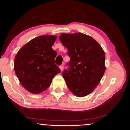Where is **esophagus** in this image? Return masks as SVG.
Instances as JSON below:
<instances>
[{"label": "esophagus", "mask_w": 130, "mask_h": 130, "mask_svg": "<svg viewBox=\"0 0 130 130\" xmlns=\"http://www.w3.org/2000/svg\"><path fill=\"white\" fill-rule=\"evenodd\" d=\"M60 69H61V72H62V70H63V64H62V65L60 66Z\"/></svg>", "instance_id": "obj_1"}]
</instances>
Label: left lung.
<instances>
[{"instance_id": "1", "label": "left lung", "mask_w": 130, "mask_h": 130, "mask_svg": "<svg viewBox=\"0 0 130 130\" xmlns=\"http://www.w3.org/2000/svg\"><path fill=\"white\" fill-rule=\"evenodd\" d=\"M59 39L70 58L69 67L62 73L67 87L76 96H87L94 91L105 72L104 50L92 37L81 32L62 33Z\"/></svg>"}]
</instances>
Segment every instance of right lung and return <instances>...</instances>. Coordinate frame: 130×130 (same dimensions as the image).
<instances>
[{
  "mask_svg": "<svg viewBox=\"0 0 130 130\" xmlns=\"http://www.w3.org/2000/svg\"><path fill=\"white\" fill-rule=\"evenodd\" d=\"M56 38L51 35L36 37L24 45L15 57V74L22 85L31 93L45 91L61 72L54 63L57 52L52 48Z\"/></svg>",
  "mask_w": 130,
  "mask_h": 130,
  "instance_id": "1",
  "label": "right lung"
}]
</instances>
